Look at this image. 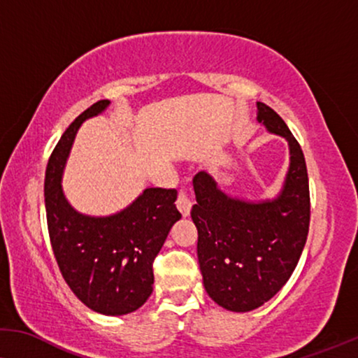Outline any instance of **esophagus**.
Masks as SVG:
<instances>
[{"mask_svg": "<svg viewBox=\"0 0 358 358\" xmlns=\"http://www.w3.org/2000/svg\"><path fill=\"white\" fill-rule=\"evenodd\" d=\"M175 204H177V208H178V210L181 213V215H183V217H186V215H189L191 199H189V196H188V193H186L185 189H180L177 203H175Z\"/></svg>", "mask_w": 358, "mask_h": 358, "instance_id": "1", "label": "esophagus"}]
</instances>
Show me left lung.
I'll return each instance as SVG.
<instances>
[{
	"label": "left lung",
	"instance_id": "obj_1",
	"mask_svg": "<svg viewBox=\"0 0 358 358\" xmlns=\"http://www.w3.org/2000/svg\"><path fill=\"white\" fill-rule=\"evenodd\" d=\"M258 122L289 141L290 167L278 198L246 203L222 193L209 173L193 178L191 219L204 289L230 311H251L278 294L296 268L310 229L308 173L299 141L261 102Z\"/></svg>",
	"mask_w": 358,
	"mask_h": 358
}]
</instances>
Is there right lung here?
Wrapping results in <instances>:
<instances>
[{"label":"right lung","instance_id":"right-lung-1","mask_svg":"<svg viewBox=\"0 0 358 358\" xmlns=\"http://www.w3.org/2000/svg\"><path fill=\"white\" fill-rule=\"evenodd\" d=\"M99 100L79 115L55 145L45 172V209L55 259L69 289L90 310L108 316L138 310L152 294V264L172 225L177 189L148 188L122 213L79 214L64 198L62 173L80 123L108 107Z\"/></svg>","mask_w":358,"mask_h":358}]
</instances>
